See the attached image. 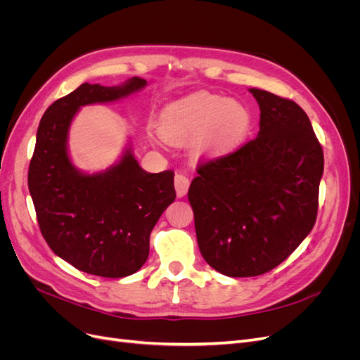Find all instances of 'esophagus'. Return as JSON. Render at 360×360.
<instances>
[{
    "instance_id": "34e87169",
    "label": "esophagus",
    "mask_w": 360,
    "mask_h": 360,
    "mask_svg": "<svg viewBox=\"0 0 360 360\" xmlns=\"http://www.w3.org/2000/svg\"><path fill=\"white\" fill-rule=\"evenodd\" d=\"M174 183H176V192H177V197H184V195L188 193V189H189V179L188 176H184V174L179 172L176 174V179H174Z\"/></svg>"
}]
</instances>
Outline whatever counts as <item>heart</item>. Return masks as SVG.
I'll return each instance as SVG.
<instances>
[{"label":"heart","instance_id":"obj_1","mask_svg":"<svg viewBox=\"0 0 360 360\" xmlns=\"http://www.w3.org/2000/svg\"><path fill=\"white\" fill-rule=\"evenodd\" d=\"M159 129L169 143L180 144L193 138L198 155L217 158L245 143L252 129V114L240 102L200 93L167 106Z\"/></svg>","mask_w":360,"mask_h":360}]
</instances>
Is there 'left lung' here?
Wrapping results in <instances>:
<instances>
[{"label":"left lung","instance_id":"left-lung-1","mask_svg":"<svg viewBox=\"0 0 360 360\" xmlns=\"http://www.w3.org/2000/svg\"><path fill=\"white\" fill-rule=\"evenodd\" d=\"M259 132L198 163L188 198L207 264L222 275H264L287 259L317 219L323 148L302 108L250 89Z\"/></svg>","mask_w":360,"mask_h":360}]
</instances>
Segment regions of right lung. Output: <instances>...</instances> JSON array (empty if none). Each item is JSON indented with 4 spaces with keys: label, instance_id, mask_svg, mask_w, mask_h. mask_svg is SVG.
<instances>
[{
    "label": "right lung",
    "instance_id": "right-lung-1",
    "mask_svg": "<svg viewBox=\"0 0 360 360\" xmlns=\"http://www.w3.org/2000/svg\"><path fill=\"white\" fill-rule=\"evenodd\" d=\"M134 76L123 85L82 84L53 102L37 129L28 189L43 238L60 258L85 274L124 278L148 258L150 233L176 200L174 171L150 174L126 155L101 174H82L68 155V132L84 105L118 101L146 86Z\"/></svg>",
    "mask_w": 360,
    "mask_h": 360
}]
</instances>
